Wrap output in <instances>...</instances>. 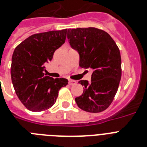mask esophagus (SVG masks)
<instances>
[{"label":"esophagus","instance_id":"esophagus-1","mask_svg":"<svg viewBox=\"0 0 147 147\" xmlns=\"http://www.w3.org/2000/svg\"><path fill=\"white\" fill-rule=\"evenodd\" d=\"M76 81L75 80H69V84L70 85H76Z\"/></svg>","mask_w":147,"mask_h":147}]
</instances>
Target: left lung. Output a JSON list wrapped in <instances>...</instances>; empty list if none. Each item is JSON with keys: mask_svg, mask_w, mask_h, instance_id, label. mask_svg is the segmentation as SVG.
I'll list each match as a JSON object with an SVG mask.
<instances>
[{"mask_svg": "<svg viewBox=\"0 0 147 147\" xmlns=\"http://www.w3.org/2000/svg\"><path fill=\"white\" fill-rule=\"evenodd\" d=\"M67 38L79 55V65L93 70L90 82H78L84 91L76 98V104L91 113L105 111L114 100L121 78L118 47L108 33L94 27L69 29Z\"/></svg>", "mask_w": 147, "mask_h": 147, "instance_id": "1", "label": "left lung"}]
</instances>
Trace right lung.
Returning a JSON list of instances; mask_svg holds the SVG:
<instances>
[{
  "label": "right lung",
  "mask_w": 147,
  "mask_h": 147,
  "mask_svg": "<svg viewBox=\"0 0 147 147\" xmlns=\"http://www.w3.org/2000/svg\"><path fill=\"white\" fill-rule=\"evenodd\" d=\"M67 29L36 33L15 48L10 68L15 92L22 104L31 111L50 108L56 101L61 88L66 86V78L45 76V64L65 42Z\"/></svg>",
  "instance_id": "right-lung-1"
}]
</instances>
